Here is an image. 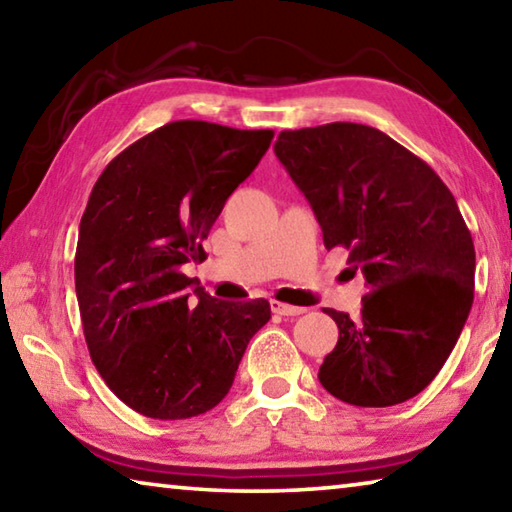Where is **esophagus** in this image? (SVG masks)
I'll return each instance as SVG.
<instances>
[{
  "label": "esophagus",
  "instance_id": "34e87169",
  "mask_svg": "<svg viewBox=\"0 0 512 512\" xmlns=\"http://www.w3.org/2000/svg\"><path fill=\"white\" fill-rule=\"evenodd\" d=\"M271 309L275 311V314H280V316H300V314H305V307H296V305H287V302H277V300H273L271 302Z\"/></svg>",
  "mask_w": 512,
  "mask_h": 512
}]
</instances>
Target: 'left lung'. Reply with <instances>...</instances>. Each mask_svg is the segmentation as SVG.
I'll return each mask as SVG.
<instances>
[{
	"label": "left lung",
	"mask_w": 512,
	"mask_h": 512,
	"mask_svg": "<svg viewBox=\"0 0 512 512\" xmlns=\"http://www.w3.org/2000/svg\"><path fill=\"white\" fill-rule=\"evenodd\" d=\"M277 160L314 210L325 248L350 250L370 293L359 318L325 309L339 343L318 379L354 406H393L431 384L474 298V244L427 162L372 126L282 131Z\"/></svg>",
	"instance_id": "obj_1"
}]
</instances>
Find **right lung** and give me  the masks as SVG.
I'll return each mask as SVG.
<instances>
[{"mask_svg": "<svg viewBox=\"0 0 512 512\" xmlns=\"http://www.w3.org/2000/svg\"><path fill=\"white\" fill-rule=\"evenodd\" d=\"M271 140L273 131L171 121L92 187L74 259L85 343L110 391L146 418L214 409L271 318L264 298L216 300L183 273L205 259L203 239Z\"/></svg>", "mask_w": 512, "mask_h": 512, "instance_id": "1", "label": "right lung"}]
</instances>
